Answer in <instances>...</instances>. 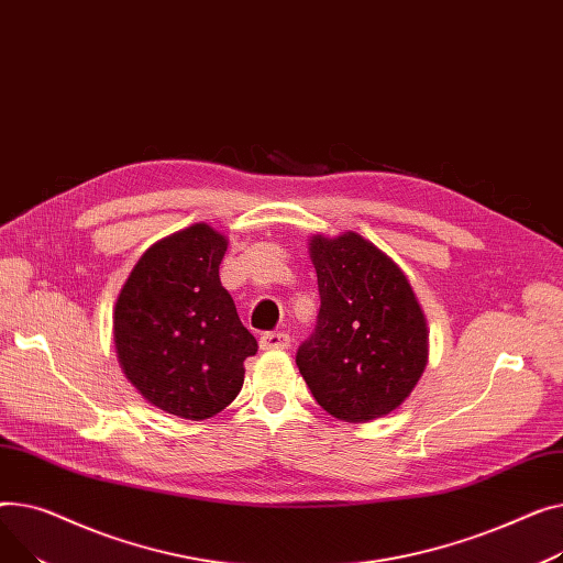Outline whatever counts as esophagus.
<instances>
[{
  "label": "esophagus",
  "instance_id": "obj_1",
  "mask_svg": "<svg viewBox=\"0 0 563 563\" xmlns=\"http://www.w3.org/2000/svg\"><path fill=\"white\" fill-rule=\"evenodd\" d=\"M261 350H288L290 336L286 332H266L258 339Z\"/></svg>",
  "mask_w": 563,
  "mask_h": 563
}]
</instances>
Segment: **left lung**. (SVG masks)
I'll use <instances>...</instances> for the list:
<instances>
[{"mask_svg": "<svg viewBox=\"0 0 563 563\" xmlns=\"http://www.w3.org/2000/svg\"><path fill=\"white\" fill-rule=\"evenodd\" d=\"M320 311L297 347L316 402L339 420L363 422L398 409L427 363V324L395 263L354 231L313 236Z\"/></svg>", "mask_w": 563, "mask_h": 563, "instance_id": "obj_1", "label": "left lung"}]
</instances>
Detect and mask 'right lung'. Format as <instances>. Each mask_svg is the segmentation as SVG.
I'll return each instance as SVG.
<instances>
[{
	"label": "right lung",
	"instance_id": "add662e5",
	"mask_svg": "<svg viewBox=\"0 0 563 563\" xmlns=\"http://www.w3.org/2000/svg\"><path fill=\"white\" fill-rule=\"evenodd\" d=\"M227 239L205 222L154 243L115 302L113 339L126 379L173 416L205 420L243 386L256 339L220 284Z\"/></svg>",
	"mask_w": 563,
	"mask_h": 563
}]
</instances>
